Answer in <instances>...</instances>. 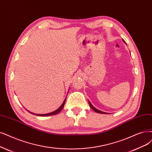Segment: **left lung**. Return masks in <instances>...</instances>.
<instances>
[{
    "instance_id": "left-lung-1",
    "label": "left lung",
    "mask_w": 152,
    "mask_h": 152,
    "mask_svg": "<svg viewBox=\"0 0 152 152\" xmlns=\"http://www.w3.org/2000/svg\"><path fill=\"white\" fill-rule=\"evenodd\" d=\"M125 42V41H123ZM126 43V42H125ZM89 106H90V107L95 111V112H96V113H103V114H106V113H104V112H103V111H99V110H97V109H96L95 108L94 106L91 104V103L90 102H89Z\"/></svg>"
}]
</instances>
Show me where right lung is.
Returning a JSON list of instances; mask_svg holds the SVG:
<instances>
[{"label": "right lung", "instance_id": "right-lung-1", "mask_svg": "<svg viewBox=\"0 0 152 152\" xmlns=\"http://www.w3.org/2000/svg\"><path fill=\"white\" fill-rule=\"evenodd\" d=\"M66 99H64V102L63 103V104H61V106H60V107L57 110H56V111H53V112H51V113H47V114H42V115H40V114H34V113H31L32 114H34V115H37V116H51V115H56V114H58V113H59V112L62 110V109L63 108V107H64V104H65V102H66Z\"/></svg>", "mask_w": 152, "mask_h": 152}]
</instances>
